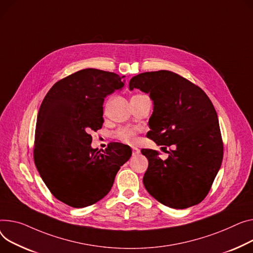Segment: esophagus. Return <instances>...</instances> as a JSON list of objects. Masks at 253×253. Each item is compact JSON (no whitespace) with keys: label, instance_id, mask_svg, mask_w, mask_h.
I'll list each match as a JSON object with an SVG mask.
<instances>
[{"label":"esophagus","instance_id":"34e87169","mask_svg":"<svg viewBox=\"0 0 253 253\" xmlns=\"http://www.w3.org/2000/svg\"><path fill=\"white\" fill-rule=\"evenodd\" d=\"M139 153H140V150H139L137 147H132V156H133V157L138 156Z\"/></svg>","mask_w":253,"mask_h":253}]
</instances>
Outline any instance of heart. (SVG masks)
<instances>
[{
	"label": "heart",
	"mask_w": 253,
	"mask_h": 253,
	"mask_svg": "<svg viewBox=\"0 0 253 253\" xmlns=\"http://www.w3.org/2000/svg\"><path fill=\"white\" fill-rule=\"evenodd\" d=\"M139 131L138 127H121L114 132V137L121 142L134 144L136 142V136Z\"/></svg>",
	"instance_id": "1"
}]
</instances>
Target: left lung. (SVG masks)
Instances as JSON below:
<instances>
[{"label": "left lung", "mask_w": 253, "mask_h": 253, "mask_svg": "<svg viewBox=\"0 0 253 253\" xmlns=\"http://www.w3.org/2000/svg\"><path fill=\"white\" fill-rule=\"evenodd\" d=\"M129 88H139L154 100L147 137L159 145H174L165 161L157 150L141 149L148 160L145 189L166 207L198 205L211 190L224 155L211 100L196 84L167 70L134 76Z\"/></svg>", "instance_id": "1"}]
</instances>
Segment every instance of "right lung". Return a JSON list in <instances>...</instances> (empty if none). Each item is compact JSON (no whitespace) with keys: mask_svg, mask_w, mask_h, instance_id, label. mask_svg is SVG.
<instances>
[{"mask_svg":"<svg viewBox=\"0 0 253 253\" xmlns=\"http://www.w3.org/2000/svg\"><path fill=\"white\" fill-rule=\"evenodd\" d=\"M124 77L83 69L56 82L41 105L35 164L50 193L72 208H85L104 198L131 157V148L119 142L102 151L90 146L89 132L104 123L105 97L124 86Z\"/></svg>","mask_w":253,"mask_h":253,"instance_id":"obj_1","label":"right lung"}]
</instances>
